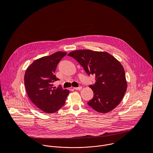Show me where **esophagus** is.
<instances>
[{"label": "esophagus", "instance_id": "1", "mask_svg": "<svg viewBox=\"0 0 153 153\" xmlns=\"http://www.w3.org/2000/svg\"><path fill=\"white\" fill-rule=\"evenodd\" d=\"M82 88V87H75L74 88V89H75V90H81V89Z\"/></svg>", "mask_w": 153, "mask_h": 153}]
</instances>
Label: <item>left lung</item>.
<instances>
[{"mask_svg":"<svg viewBox=\"0 0 153 153\" xmlns=\"http://www.w3.org/2000/svg\"><path fill=\"white\" fill-rule=\"evenodd\" d=\"M68 55L82 66L88 75L95 76V83L89 85L94 97L88 105L101 113L114 109L121 101L127 87L125 71L120 62L105 52L78 50Z\"/></svg>","mask_w":153,"mask_h":153,"instance_id":"left-lung-1","label":"left lung"}]
</instances>
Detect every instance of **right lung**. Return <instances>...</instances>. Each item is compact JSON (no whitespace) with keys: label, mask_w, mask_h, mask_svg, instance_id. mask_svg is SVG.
I'll return each instance as SVG.
<instances>
[{"label":"right lung","mask_w":153,"mask_h":153,"mask_svg":"<svg viewBox=\"0 0 153 153\" xmlns=\"http://www.w3.org/2000/svg\"><path fill=\"white\" fill-rule=\"evenodd\" d=\"M66 55L57 52L35 60L27 68L24 84L29 99L38 108L46 113H53L62 107L69 91L52 83L59 80L54 73L60 61Z\"/></svg>","instance_id":"obj_1"}]
</instances>
